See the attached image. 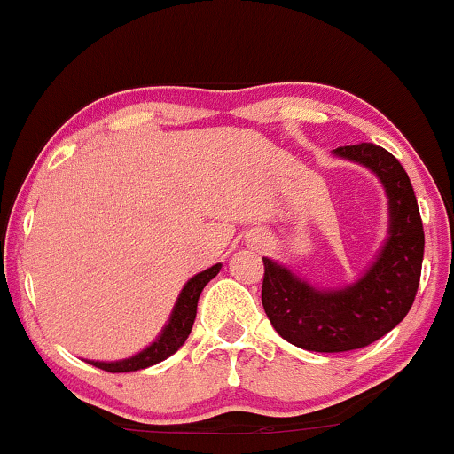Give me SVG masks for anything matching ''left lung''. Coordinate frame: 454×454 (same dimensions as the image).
I'll return each mask as SVG.
<instances>
[{
    "label": "left lung",
    "instance_id": "obj_1",
    "mask_svg": "<svg viewBox=\"0 0 454 454\" xmlns=\"http://www.w3.org/2000/svg\"><path fill=\"white\" fill-rule=\"evenodd\" d=\"M372 168L388 194L390 237L372 269L350 288L322 293L262 258V307L286 341L309 352H348L387 335L408 316L423 269L425 232L410 176L399 160L372 143L337 147Z\"/></svg>",
    "mask_w": 454,
    "mask_h": 454
}]
</instances>
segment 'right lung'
Listing matches in <instances>:
<instances>
[{"instance_id": "1", "label": "right lung", "mask_w": 454, "mask_h": 454, "mask_svg": "<svg viewBox=\"0 0 454 454\" xmlns=\"http://www.w3.org/2000/svg\"><path fill=\"white\" fill-rule=\"evenodd\" d=\"M222 264H215V267L202 270L198 273L185 284V288L181 290L179 301H176L173 316H170L168 325H166L164 333L160 335V340H155L147 350H143L137 356L126 358V361H117V363H93V367L102 369V372L108 373H128V372H138V369L151 367V364L164 361L168 358L170 354H175L184 346L187 335H190L192 326H194L196 320V305H198V296H200L202 288H205L209 281L220 273Z\"/></svg>"}]
</instances>
